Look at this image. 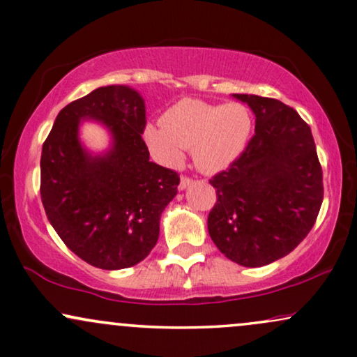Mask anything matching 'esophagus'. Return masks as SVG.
Instances as JSON below:
<instances>
[{
  "instance_id": "esophagus-1",
  "label": "esophagus",
  "mask_w": 357,
  "mask_h": 357,
  "mask_svg": "<svg viewBox=\"0 0 357 357\" xmlns=\"http://www.w3.org/2000/svg\"><path fill=\"white\" fill-rule=\"evenodd\" d=\"M190 184H192V179H190L189 176H181V181H179V189L181 190L189 188Z\"/></svg>"
}]
</instances>
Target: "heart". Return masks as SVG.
<instances>
[{
    "label": "heart",
    "mask_w": 357,
    "mask_h": 357,
    "mask_svg": "<svg viewBox=\"0 0 357 357\" xmlns=\"http://www.w3.org/2000/svg\"><path fill=\"white\" fill-rule=\"evenodd\" d=\"M250 129L252 118L243 103L212 105L185 98L163 114L162 128L147 124L144 140L168 167H179L184 149H192L195 167L217 173L243 153Z\"/></svg>",
    "instance_id": "heart-1"
}]
</instances>
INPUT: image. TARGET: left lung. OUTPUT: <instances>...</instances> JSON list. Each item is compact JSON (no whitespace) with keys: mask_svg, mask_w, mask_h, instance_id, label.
I'll use <instances>...</instances> for the list:
<instances>
[{"mask_svg":"<svg viewBox=\"0 0 357 357\" xmlns=\"http://www.w3.org/2000/svg\"><path fill=\"white\" fill-rule=\"evenodd\" d=\"M255 114L244 152L210 179L217 202L208 234L243 267L288 255L312 229L324 200L322 167L309 124L280 100L234 93Z\"/></svg>","mask_w":357,"mask_h":357,"instance_id":"8db88e82","label":"left lung"}]
</instances>
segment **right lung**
<instances>
[{
  "label": "right lung",
  "instance_id": "1",
  "mask_svg": "<svg viewBox=\"0 0 357 357\" xmlns=\"http://www.w3.org/2000/svg\"><path fill=\"white\" fill-rule=\"evenodd\" d=\"M80 119H97L114 137L92 158L78 142ZM139 92L126 85L95 89L64 107L43 142L40 195L63 243L103 270L139 264L157 244L160 217L178 192L179 174L150 162Z\"/></svg>",
  "mask_w": 357,
  "mask_h": 357
}]
</instances>
